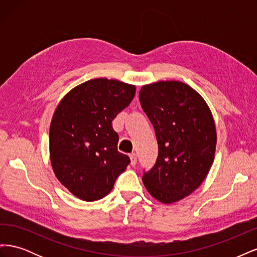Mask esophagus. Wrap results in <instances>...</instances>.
Segmentation results:
<instances>
[{
	"mask_svg": "<svg viewBox=\"0 0 257 257\" xmlns=\"http://www.w3.org/2000/svg\"><path fill=\"white\" fill-rule=\"evenodd\" d=\"M130 158H131V165L132 166H135L136 163H137V157L135 153H131L130 154Z\"/></svg>",
	"mask_w": 257,
	"mask_h": 257,
	"instance_id": "1",
	"label": "esophagus"
}]
</instances>
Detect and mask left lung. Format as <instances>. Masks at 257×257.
<instances>
[{
	"label": "left lung",
	"instance_id": "obj_1",
	"mask_svg": "<svg viewBox=\"0 0 257 257\" xmlns=\"http://www.w3.org/2000/svg\"><path fill=\"white\" fill-rule=\"evenodd\" d=\"M139 100L159 146L143 182L161 203H176L195 191L212 166L216 131L211 110L198 92L176 80L143 85Z\"/></svg>",
	"mask_w": 257,
	"mask_h": 257
}]
</instances>
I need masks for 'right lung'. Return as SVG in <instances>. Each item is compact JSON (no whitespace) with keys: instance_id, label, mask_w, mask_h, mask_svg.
<instances>
[{"instance_id":"add662e5","label":"right lung","mask_w":257,"mask_h":257,"mask_svg":"<svg viewBox=\"0 0 257 257\" xmlns=\"http://www.w3.org/2000/svg\"><path fill=\"white\" fill-rule=\"evenodd\" d=\"M136 87L115 79L85 81L61 99L50 123L53 173L73 195L84 201L105 197L130 164L118 151L111 122L130 105Z\"/></svg>"}]
</instances>
